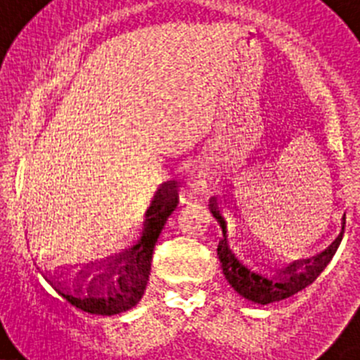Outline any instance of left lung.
Wrapping results in <instances>:
<instances>
[{"instance_id": "left-lung-1", "label": "left lung", "mask_w": 360, "mask_h": 360, "mask_svg": "<svg viewBox=\"0 0 360 360\" xmlns=\"http://www.w3.org/2000/svg\"><path fill=\"white\" fill-rule=\"evenodd\" d=\"M210 212L214 214V217L219 221L221 228H223V238H221L219 245H217V257L221 261L224 277H226V281L230 282V285L235 291L240 294V296H244L245 300L254 301V303H275V301L285 300V297L292 296V294L303 291L328 266V263L331 261L333 254H335L338 248V240H335L331 248L326 249L319 256H315L314 259L296 261V263L289 264L285 270L281 271L282 275H277L278 279L276 277H264V275L244 266L237 259V256L231 252V249L228 248L226 223H224L219 210H217L216 200L210 203Z\"/></svg>"}]
</instances>
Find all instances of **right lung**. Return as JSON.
Listing matches in <instances>:
<instances>
[{"label": "right lung", "mask_w": 360, "mask_h": 360, "mask_svg": "<svg viewBox=\"0 0 360 360\" xmlns=\"http://www.w3.org/2000/svg\"><path fill=\"white\" fill-rule=\"evenodd\" d=\"M176 203L177 198L176 191H174V184H163L155 195L150 209H148L146 226H144V233L141 237L139 244L120 254L118 257L112 259V263L110 261L106 264L108 271L99 278V283H103L114 276L115 273H118V281L110 283L106 290L92 282L86 288L85 296H79V294L75 296V294L69 292L60 294L66 297L72 307L96 315H116L136 307L141 297H143L144 291H146L148 281H150L155 242H157L165 219L176 209ZM122 260L126 263L125 265L121 264Z\"/></svg>", "instance_id": "1"}]
</instances>
